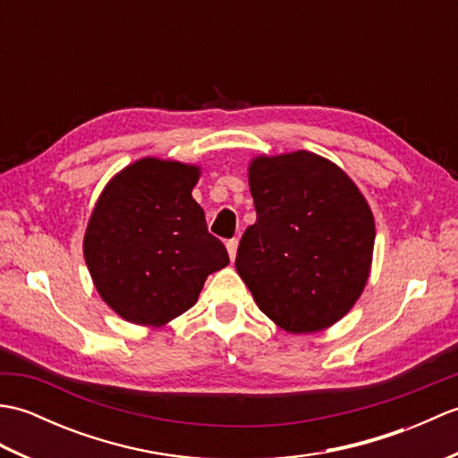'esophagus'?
Returning <instances> with one entry per match:
<instances>
[{
	"label": "esophagus",
	"instance_id": "34e87169",
	"mask_svg": "<svg viewBox=\"0 0 458 458\" xmlns=\"http://www.w3.org/2000/svg\"><path fill=\"white\" fill-rule=\"evenodd\" d=\"M226 250H228V254H230V259H234L236 258V251H238V240L236 238L228 240L226 242Z\"/></svg>",
	"mask_w": 458,
	"mask_h": 458
}]
</instances>
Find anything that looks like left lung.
Wrapping results in <instances>:
<instances>
[{
    "label": "left lung",
    "mask_w": 458,
    "mask_h": 458,
    "mask_svg": "<svg viewBox=\"0 0 458 458\" xmlns=\"http://www.w3.org/2000/svg\"><path fill=\"white\" fill-rule=\"evenodd\" d=\"M258 220L246 228L236 269L258 307L289 333L343 318L368 281L374 216L348 174L315 153L250 165Z\"/></svg>",
    "instance_id": "obj_1"
}]
</instances>
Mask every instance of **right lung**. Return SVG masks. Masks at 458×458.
<instances>
[{
	"label": "right lung",
	"instance_id": "add662e5",
	"mask_svg": "<svg viewBox=\"0 0 458 458\" xmlns=\"http://www.w3.org/2000/svg\"><path fill=\"white\" fill-rule=\"evenodd\" d=\"M197 181L192 165L148 157L115 174L96 202L84 259L100 297L130 323H169L230 264L191 194Z\"/></svg>",
	"mask_w": 458,
	"mask_h": 458
}]
</instances>
